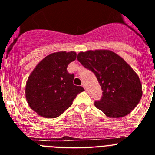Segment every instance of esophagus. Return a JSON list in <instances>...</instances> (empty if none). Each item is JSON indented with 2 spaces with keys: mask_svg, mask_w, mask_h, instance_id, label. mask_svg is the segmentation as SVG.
Returning <instances> with one entry per match:
<instances>
[{
  "mask_svg": "<svg viewBox=\"0 0 155 155\" xmlns=\"http://www.w3.org/2000/svg\"><path fill=\"white\" fill-rule=\"evenodd\" d=\"M82 86H83V87H84V89H85V90H86V91H87V87H85V85H84V84H82Z\"/></svg>",
  "mask_w": 155,
  "mask_h": 155,
  "instance_id": "1",
  "label": "esophagus"
}]
</instances>
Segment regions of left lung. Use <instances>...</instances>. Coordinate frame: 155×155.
Masks as SVG:
<instances>
[{
  "label": "left lung",
  "instance_id": "obj_1",
  "mask_svg": "<svg viewBox=\"0 0 155 155\" xmlns=\"http://www.w3.org/2000/svg\"><path fill=\"white\" fill-rule=\"evenodd\" d=\"M78 61L95 74L103 91L94 105L109 118L130 113L142 97L137 74L120 56L108 50H87L78 54Z\"/></svg>",
  "mask_w": 155,
  "mask_h": 155
}]
</instances>
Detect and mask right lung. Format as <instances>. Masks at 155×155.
Returning <instances> with one entry per match:
<instances>
[{
    "mask_svg": "<svg viewBox=\"0 0 155 155\" xmlns=\"http://www.w3.org/2000/svg\"><path fill=\"white\" fill-rule=\"evenodd\" d=\"M74 51H61L46 56L31 71L25 84L29 107L44 118H56L71 106L77 94L84 91L74 84L68 64L75 61Z\"/></svg>",
    "mask_w": 155,
    "mask_h": 155,
    "instance_id": "1",
    "label": "right lung"
}]
</instances>
